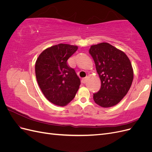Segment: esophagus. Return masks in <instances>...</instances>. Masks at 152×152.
I'll return each instance as SVG.
<instances>
[{
	"label": "esophagus",
	"mask_w": 152,
	"mask_h": 152,
	"mask_svg": "<svg viewBox=\"0 0 152 152\" xmlns=\"http://www.w3.org/2000/svg\"><path fill=\"white\" fill-rule=\"evenodd\" d=\"M86 79H87V77H84V78H82V80H81V82H82V83H83V84L86 83Z\"/></svg>",
	"instance_id": "obj_1"
}]
</instances>
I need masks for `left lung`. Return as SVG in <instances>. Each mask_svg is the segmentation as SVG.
<instances>
[{"mask_svg": "<svg viewBox=\"0 0 152 152\" xmlns=\"http://www.w3.org/2000/svg\"><path fill=\"white\" fill-rule=\"evenodd\" d=\"M89 53L95 63L102 86L93 94L95 103L102 107H111L121 102L129 90L133 70L127 55L108 43L91 46Z\"/></svg>", "mask_w": 152, "mask_h": 152, "instance_id": "left-lung-1", "label": "left lung"}]
</instances>
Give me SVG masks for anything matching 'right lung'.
<instances>
[{
    "instance_id": "add662e5",
    "label": "right lung",
    "mask_w": 152,
    "mask_h": 152,
    "mask_svg": "<svg viewBox=\"0 0 152 152\" xmlns=\"http://www.w3.org/2000/svg\"><path fill=\"white\" fill-rule=\"evenodd\" d=\"M77 46L59 44L41 53L35 63L37 80L42 93L50 102L63 107L75 98L80 85L74 69L67 60Z\"/></svg>"
}]
</instances>
